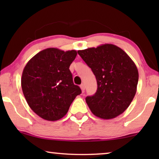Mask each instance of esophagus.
Listing matches in <instances>:
<instances>
[{
  "mask_svg": "<svg viewBox=\"0 0 159 159\" xmlns=\"http://www.w3.org/2000/svg\"><path fill=\"white\" fill-rule=\"evenodd\" d=\"M80 89H81L82 92H83V93L84 92V91H85V85H84V84H83H83H81V85H80Z\"/></svg>",
  "mask_w": 159,
  "mask_h": 159,
  "instance_id": "obj_1",
  "label": "esophagus"
}]
</instances>
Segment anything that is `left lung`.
<instances>
[{"mask_svg": "<svg viewBox=\"0 0 159 159\" xmlns=\"http://www.w3.org/2000/svg\"><path fill=\"white\" fill-rule=\"evenodd\" d=\"M91 68L98 83L86 103L97 117L111 119L124 112L136 94L139 74L135 64L125 51L113 44L78 50Z\"/></svg>", "mask_w": 159, "mask_h": 159, "instance_id": "1", "label": "left lung"}]
</instances>
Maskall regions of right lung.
<instances>
[{"instance_id":"1","label":"right lung","mask_w":159,"mask_h":159,"mask_svg":"<svg viewBox=\"0 0 159 159\" xmlns=\"http://www.w3.org/2000/svg\"><path fill=\"white\" fill-rule=\"evenodd\" d=\"M76 55L74 50L64 52L50 48L26 64L21 79L23 94L30 108L43 119L55 121L64 117L81 93L69 70Z\"/></svg>"}]
</instances>
